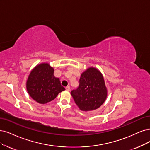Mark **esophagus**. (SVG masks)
Wrapping results in <instances>:
<instances>
[{
  "label": "esophagus",
  "mask_w": 150,
  "mask_h": 150,
  "mask_svg": "<svg viewBox=\"0 0 150 150\" xmlns=\"http://www.w3.org/2000/svg\"><path fill=\"white\" fill-rule=\"evenodd\" d=\"M65 89H66V90H67V91H70V86H66V87H65Z\"/></svg>",
  "instance_id": "34e87169"
}]
</instances>
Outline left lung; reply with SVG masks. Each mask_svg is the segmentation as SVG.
I'll return each mask as SVG.
<instances>
[{"mask_svg":"<svg viewBox=\"0 0 150 150\" xmlns=\"http://www.w3.org/2000/svg\"><path fill=\"white\" fill-rule=\"evenodd\" d=\"M79 86L71 91L76 104L83 111L98 109L107 97V89L101 72L90 67L83 73Z\"/></svg>","mask_w":150,"mask_h":150,"instance_id":"left-lung-1","label":"left lung"}]
</instances>
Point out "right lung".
Masks as SVG:
<instances>
[{
	"label": "right lung",
	"instance_id": "right-lung-1",
	"mask_svg": "<svg viewBox=\"0 0 150 150\" xmlns=\"http://www.w3.org/2000/svg\"><path fill=\"white\" fill-rule=\"evenodd\" d=\"M26 88L30 96L36 102L46 104L65 90L59 79L54 75V69L47 63L35 67L28 76Z\"/></svg>",
	"mask_w": 150,
	"mask_h": 150
}]
</instances>
